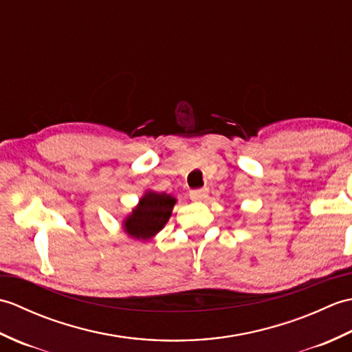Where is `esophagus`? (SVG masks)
Instances as JSON below:
<instances>
[{
    "instance_id": "1",
    "label": "esophagus",
    "mask_w": 352,
    "mask_h": 352,
    "mask_svg": "<svg viewBox=\"0 0 352 352\" xmlns=\"http://www.w3.org/2000/svg\"><path fill=\"white\" fill-rule=\"evenodd\" d=\"M189 197L193 201H203L208 197V189L207 188H201V189H193L189 192Z\"/></svg>"
}]
</instances>
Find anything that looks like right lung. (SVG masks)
Segmentation results:
<instances>
[{
    "instance_id": "right-lung-1",
    "label": "right lung",
    "mask_w": 352,
    "mask_h": 352,
    "mask_svg": "<svg viewBox=\"0 0 352 352\" xmlns=\"http://www.w3.org/2000/svg\"><path fill=\"white\" fill-rule=\"evenodd\" d=\"M174 204L175 198L166 195V193L148 192L139 201V206L134 208L129 219L125 221V231L131 237L146 241L159 233L168 222Z\"/></svg>"
}]
</instances>
